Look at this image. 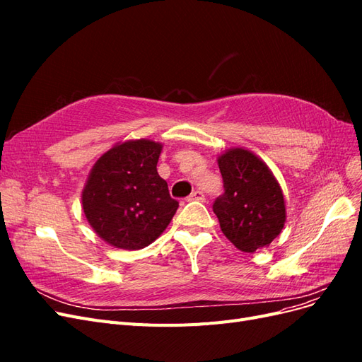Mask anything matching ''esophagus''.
Masks as SVG:
<instances>
[{
    "instance_id": "esophagus-1",
    "label": "esophagus",
    "mask_w": 362,
    "mask_h": 362,
    "mask_svg": "<svg viewBox=\"0 0 362 362\" xmlns=\"http://www.w3.org/2000/svg\"><path fill=\"white\" fill-rule=\"evenodd\" d=\"M187 201H198V202H204L205 201V194L202 193V192H199V190H196V192H193L190 196H189V199Z\"/></svg>"
}]
</instances>
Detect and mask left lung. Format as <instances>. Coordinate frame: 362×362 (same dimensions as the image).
Segmentation results:
<instances>
[{"instance_id": "obj_1", "label": "left lung", "mask_w": 362, "mask_h": 362, "mask_svg": "<svg viewBox=\"0 0 362 362\" xmlns=\"http://www.w3.org/2000/svg\"><path fill=\"white\" fill-rule=\"evenodd\" d=\"M225 193L213 211L222 233L237 249L254 254L269 247L284 229L287 208L284 192L267 164L246 148H229L217 156Z\"/></svg>"}]
</instances>
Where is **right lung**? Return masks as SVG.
Masks as SVG:
<instances>
[{"mask_svg": "<svg viewBox=\"0 0 362 362\" xmlns=\"http://www.w3.org/2000/svg\"><path fill=\"white\" fill-rule=\"evenodd\" d=\"M163 144L119 141L96 160L81 192L93 231L117 249L137 250L157 240L177 213L168 182L157 172Z\"/></svg>", "mask_w": 362, "mask_h": 362, "instance_id": "add662e5", "label": "right lung"}]
</instances>
